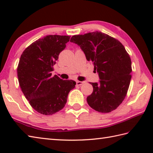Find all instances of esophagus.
<instances>
[{
    "label": "esophagus",
    "instance_id": "1",
    "mask_svg": "<svg viewBox=\"0 0 153 153\" xmlns=\"http://www.w3.org/2000/svg\"><path fill=\"white\" fill-rule=\"evenodd\" d=\"M85 82H80V81H77L76 82V85L77 86H81V85L84 84Z\"/></svg>",
    "mask_w": 153,
    "mask_h": 153
}]
</instances>
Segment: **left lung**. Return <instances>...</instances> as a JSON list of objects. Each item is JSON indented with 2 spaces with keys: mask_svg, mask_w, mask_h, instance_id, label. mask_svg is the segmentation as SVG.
Listing matches in <instances>:
<instances>
[{
  "mask_svg": "<svg viewBox=\"0 0 153 153\" xmlns=\"http://www.w3.org/2000/svg\"><path fill=\"white\" fill-rule=\"evenodd\" d=\"M71 42L78 45L88 61H92L100 83H90L93 92L87 97L88 104L100 113L117 108L125 98L131 78V61L118 40L100 32L75 35Z\"/></svg>",
  "mask_w": 153,
  "mask_h": 153,
  "instance_id": "8db88e82",
  "label": "left lung"
}]
</instances>
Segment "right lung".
Returning <instances> with one entry per match:
<instances>
[{
	"label": "right lung",
	"mask_w": 153,
	"mask_h": 153,
	"mask_svg": "<svg viewBox=\"0 0 153 153\" xmlns=\"http://www.w3.org/2000/svg\"><path fill=\"white\" fill-rule=\"evenodd\" d=\"M71 36L48 35L25 49L17 67V77L23 93L33 109L42 115H53L63 108L76 82L52 76L53 66Z\"/></svg>",
	"instance_id": "1"
}]
</instances>
